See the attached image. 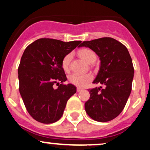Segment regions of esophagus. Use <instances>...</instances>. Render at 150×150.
Segmentation results:
<instances>
[{"label":"esophagus","instance_id":"esophagus-1","mask_svg":"<svg viewBox=\"0 0 150 150\" xmlns=\"http://www.w3.org/2000/svg\"><path fill=\"white\" fill-rule=\"evenodd\" d=\"M82 89L80 88V87H77V92H80V91H82Z\"/></svg>","mask_w":150,"mask_h":150}]
</instances>
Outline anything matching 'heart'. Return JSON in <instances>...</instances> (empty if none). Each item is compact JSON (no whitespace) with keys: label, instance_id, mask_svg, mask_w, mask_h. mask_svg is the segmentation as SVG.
<instances>
[{"label":"heart","instance_id":"b5f03b06","mask_svg":"<svg viewBox=\"0 0 150 150\" xmlns=\"http://www.w3.org/2000/svg\"><path fill=\"white\" fill-rule=\"evenodd\" d=\"M79 56H80L84 61L89 63L94 62L96 58L95 53L93 52L92 50H89L87 49L80 50V51H79ZM71 58L72 54L71 53H68L66 56H65V57L63 58V60H62V68H63V69L65 71H68V69H69V65ZM68 78H69V81L71 84H73V85L75 86H77V87H84V86H85L89 82H90V81L92 80V75L89 73H73L70 75Z\"/></svg>","mask_w":150,"mask_h":150}]
</instances>
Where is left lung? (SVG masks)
Masks as SVG:
<instances>
[{
  "label": "left lung",
  "mask_w": 150,
  "mask_h": 150,
  "mask_svg": "<svg viewBox=\"0 0 150 150\" xmlns=\"http://www.w3.org/2000/svg\"><path fill=\"white\" fill-rule=\"evenodd\" d=\"M100 59V68L94 84L104 86L89 89L90 97L85 111L93 120L107 122L116 118L124 108L132 89L134 68L128 49L111 37L83 42Z\"/></svg>",
  "instance_id": "obj_1"
}]
</instances>
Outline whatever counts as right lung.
I'll return each instance as SVG.
<instances>
[{
    "mask_svg": "<svg viewBox=\"0 0 150 150\" xmlns=\"http://www.w3.org/2000/svg\"><path fill=\"white\" fill-rule=\"evenodd\" d=\"M81 42L42 38L25 49L18 68L19 90L27 111L37 121L49 124L59 120L67 101L76 93L73 85L63 84L67 77L61 62ZM54 83L58 88H53Z\"/></svg>",
    "mask_w": 150,
    "mask_h": 150,
    "instance_id": "add662e5",
    "label": "right lung"
}]
</instances>
